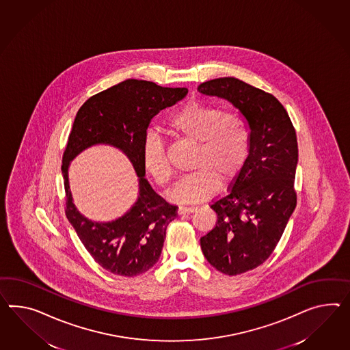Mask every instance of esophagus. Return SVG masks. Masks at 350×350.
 <instances>
[{"instance_id":"34e87169","label":"esophagus","mask_w":350,"mask_h":350,"mask_svg":"<svg viewBox=\"0 0 350 350\" xmlns=\"http://www.w3.org/2000/svg\"><path fill=\"white\" fill-rule=\"evenodd\" d=\"M196 211H197V206H179L178 213L179 215H189V213H193Z\"/></svg>"}]
</instances>
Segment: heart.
Listing matches in <instances>:
<instances>
[{"label": "heart", "mask_w": 350, "mask_h": 350, "mask_svg": "<svg viewBox=\"0 0 350 350\" xmlns=\"http://www.w3.org/2000/svg\"><path fill=\"white\" fill-rule=\"evenodd\" d=\"M167 128L172 135L197 144L194 172L181 178L169 197L176 203H198L212 197L222 181L231 183L241 172L249 157L250 135L245 118L237 111L193 101L171 116ZM144 170L160 187L171 179V166L165 144L157 133H150L142 147Z\"/></svg>", "instance_id": "heart-1"}]
</instances>
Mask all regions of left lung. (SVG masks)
I'll use <instances>...</instances> for the list:
<instances>
[{"instance_id": "left-lung-1", "label": "left lung", "mask_w": 350, "mask_h": 350, "mask_svg": "<svg viewBox=\"0 0 350 350\" xmlns=\"http://www.w3.org/2000/svg\"><path fill=\"white\" fill-rule=\"evenodd\" d=\"M198 91L230 101L250 129L247 161L230 193L211 204L217 224L200 239L208 262L237 275L269 258L296 208V131L277 98L239 79L206 81Z\"/></svg>"}]
</instances>
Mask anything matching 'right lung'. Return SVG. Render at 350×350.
Instances as JSON below:
<instances>
[{
    "label": "right lung",
    "instance_id": "add662e5",
    "mask_svg": "<svg viewBox=\"0 0 350 350\" xmlns=\"http://www.w3.org/2000/svg\"><path fill=\"white\" fill-rule=\"evenodd\" d=\"M187 94L185 88H162L150 81L131 79L91 96L76 114L62 159L66 215L94 260L113 274L135 277L160 259L166 228L176 218L178 206L160 197L144 178L142 147L151 119ZM95 144L119 148L139 176L135 204L126 215L110 223H94L81 215L69 189V163Z\"/></svg>",
    "mask_w": 350,
    "mask_h": 350
}]
</instances>
